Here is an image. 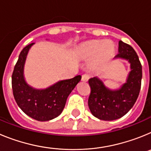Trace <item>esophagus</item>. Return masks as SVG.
Instances as JSON below:
<instances>
[{
  "instance_id": "esophagus-1",
  "label": "esophagus",
  "mask_w": 151,
  "mask_h": 151,
  "mask_svg": "<svg viewBox=\"0 0 151 151\" xmlns=\"http://www.w3.org/2000/svg\"><path fill=\"white\" fill-rule=\"evenodd\" d=\"M89 78H90V75L88 74H84L82 76V80L83 82H87Z\"/></svg>"
}]
</instances>
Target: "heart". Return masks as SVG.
I'll list each match as a JSON object with an SVG mask.
<instances>
[{
    "label": "heart",
    "instance_id": "b5f03b06",
    "mask_svg": "<svg viewBox=\"0 0 151 151\" xmlns=\"http://www.w3.org/2000/svg\"><path fill=\"white\" fill-rule=\"evenodd\" d=\"M114 45L110 41H93L82 47L79 55L85 60L94 57L91 61V66L98 67L110 59L114 53Z\"/></svg>",
    "mask_w": 151,
    "mask_h": 151
}]
</instances>
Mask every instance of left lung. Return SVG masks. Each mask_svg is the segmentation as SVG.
<instances>
[{
    "instance_id": "8db88e82",
    "label": "left lung",
    "mask_w": 151,
    "mask_h": 151,
    "mask_svg": "<svg viewBox=\"0 0 151 151\" xmlns=\"http://www.w3.org/2000/svg\"><path fill=\"white\" fill-rule=\"evenodd\" d=\"M128 60L131 63L126 83L120 89L111 91L106 88L97 77L88 81L91 93L88 106L93 115L101 120L111 121L121 118L134 106L141 90L142 66L138 56L132 46L119 41V54L115 58Z\"/></svg>"
}]
</instances>
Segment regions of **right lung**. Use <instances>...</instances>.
<instances>
[{"mask_svg": "<svg viewBox=\"0 0 151 151\" xmlns=\"http://www.w3.org/2000/svg\"><path fill=\"white\" fill-rule=\"evenodd\" d=\"M33 45L25 47L19 56L12 74V88L14 99L21 110L31 118L44 122L53 119L62 113L68 96L82 76L60 81L43 90L30 87L24 79L23 67L28 52Z\"/></svg>", "mask_w": 151, "mask_h": 151, "instance_id": "add662e5", "label": "right lung"}]
</instances>
